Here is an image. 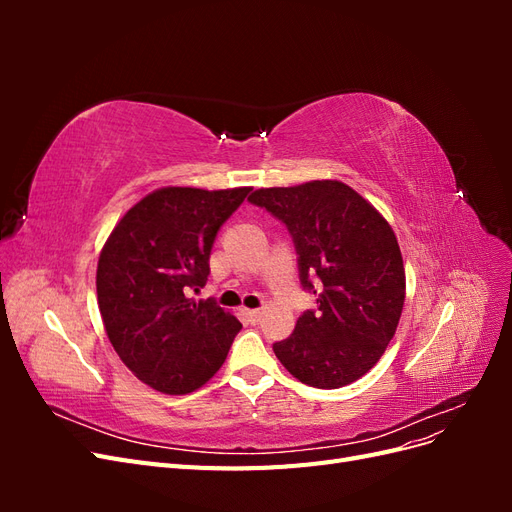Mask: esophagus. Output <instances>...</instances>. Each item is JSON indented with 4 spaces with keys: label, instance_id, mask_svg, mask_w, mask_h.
I'll list each match as a JSON object with an SVG mask.
<instances>
[{
    "label": "esophagus",
    "instance_id": "1",
    "mask_svg": "<svg viewBox=\"0 0 512 512\" xmlns=\"http://www.w3.org/2000/svg\"><path fill=\"white\" fill-rule=\"evenodd\" d=\"M243 314H245V318L250 320L252 324H256V322L260 320V316H262L260 309H243Z\"/></svg>",
    "mask_w": 512,
    "mask_h": 512
}]
</instances>
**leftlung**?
Segmentation results:
<instances>
[{"instance_id":"1","label":"left lung","mask_w":512,"mask_h":512,"mask_svg":"<svg viewBox=\"0 0 512 512\" xmlns=\"http://www.w3.org/2000/svg\"><path fill=\"white\" fill-rule=\"evenodd\" d=\"M250 203L286 224L301 286L318 297L316 312L307 309L292 335L273 344L275 356L316 389L359 380L389 346L406 301L393 228L350 185L331 179L260 188Z\"/></svg>"}]
</instances>
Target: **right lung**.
Listing matches in <instances>:
<instances>
[{
    "mask_svg": "<svg viewBox=\"0 0 512 512\" xmlns=\"http://www.w3.org/2000/svg\"><path fill=\"white\" fill-rule=\"evenodd\" d=\"M247 194L160 188L123 215L102 247L96 288L106 335L151 389H200L241 331L213 299L196 303L190 292L207 284L213 241Z\"/></svg>",
    "mask_w": 512,
    "mask_h": 512,
    "instance_id": "add662e5",
    "label": "right lung"
}]
</instances>
